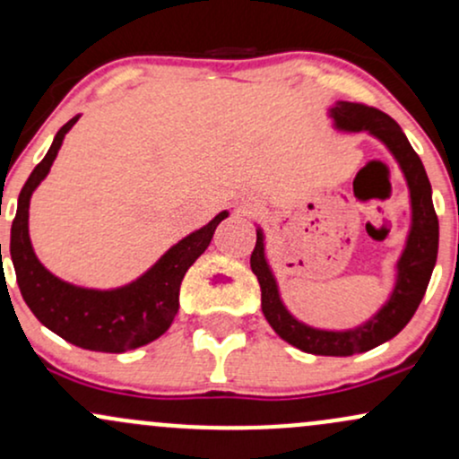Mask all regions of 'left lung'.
I'll list each match as a JSON object with an SVG mask.
<instances>
[{"mask_svg":"<svg viewBox=\"0 0 459 459\" xmlns=\"http://www.w3.org/2000/svg\"><path fill=\"white\" fill-rule=\"evenodd\" d=\"M336 125L350 131H371L391 149L394 160L402 166L412 200V230L399 261V278L391 299L380 313L365 325L347 332L315 330L299 324L287 313L278 296L265 255H263V235L256 233V246L252 250L250 267L261 284V308L265 319L281 339L307 354L317 356H351L368 351L386 343L405 328L423 299L438 256V215L431 203V186L423 161L416 155L402 127L384 114L382 109L365 103H339L332 108Z\"/></svg>","mask_w":459,"mask_h":459,"instance_id":"obj_1","label":"left lung"}]
</instances>
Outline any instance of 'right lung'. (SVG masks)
Returning <instances> with one entry per match:
<instances>
[{
    "label": "right lung",
    "mask_w": 459,
    "mask_h": 459,
    "mask_svg": "<svg viewBox=\"0 0 459 459\" xmlns=\"http://www.w3.org/2000/svg\"><path fill=\"white\" fill-rule=\"evenodd\" d=\"M75 123L77 118H71L57 131L45 160L34 168L21 189L17 215L10 230V256L17 272L21 296L40 324L83 350L120 354L160 339L170 328L178 310V289L183 276L212 244V237L226 218V212L172 246L144 276L127 287L92 291L62 282L40 265L31 250L28 209L31 192L47 177L66 131Z\"/></svg>",
    "instance_id": "add662e5"
}]
</instances>
